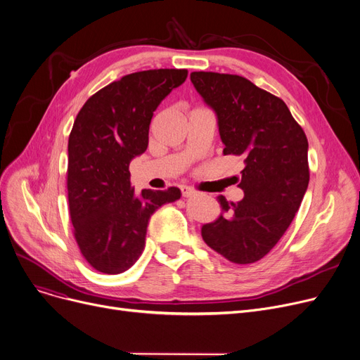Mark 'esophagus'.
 I'll use <instances>...</instances> for the list:
<instances>
[{
  "label": "esophagus",
  "instance_id": "34e87169",
  "mask_svg": "<svg viewBox=\"0 0 360 360\" xmlns=\"http://www.w3.org/2000/svg\"><path fill=\"white\" fill-rule=\"evenodd\" d=\"M180 190H181V193H183L184 198H192V196L198 195V193L195 192V190H193L192 187H188V186H181Z\"/></svg>",
  "mask_w": 360,
  "mask_h": 360
}]
</instances>
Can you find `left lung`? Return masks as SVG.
Segmentation results:
<instances>
[{
	"instance_id": "left-lung-1",
	"label": "left lung",
	"mask_w": 360,
	"mask_h": 360,
	"mask_svg": "<svg viewBox=\"0 0 360 360\" xmlns=\"http://www.w3.org/2000/svg\"><path fill=\"white\" fill-rule=\"evenodd\" d=\"M217 115L224 155L244 158L243 200L218 198L222 214L202 226L205 243L226 260L250 264L278 244L309 183L308 139L283 100L240 75L190 74Z\"/></svg>"
}]
</instances>
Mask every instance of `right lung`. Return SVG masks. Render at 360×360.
<instances>
[{"instance_id": "obj_1", "label": "right lung", "mask_w": 360, "mask_h": 360, "mask_svg": "<svg viewBox=\"0 0 360 360\" xmlns=\"http://www.w3.org/2000/svg\"><path fill=\"white\" fill-rule=\"evenodd\" d=\"M186 78L187 70L124 75L91 96L77 115L68 141L70 214L82 256L101 273L132 267L151 215L181 196L177 187L136 195L129 164L146 151L160 103Z\"/></svg>"}]
</instances>
